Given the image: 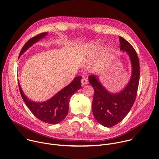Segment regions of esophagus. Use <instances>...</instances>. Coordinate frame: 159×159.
Instances as JSON below:
<instances>
[{
	"label": "esophagus",
	"instance_id": "34e87169",
	"mask_svg": "<svg viewBox=\"0 0 159 159\" xmlns=\"http://www.w3.org/2000/svg\"><path fill=\"white\" fill-rule=\"evenodd\" d=\"M87 84H88V80H87V78L84 77L83 79H82V80H81V85L82 86H84V85H86Z\"/></svg>",
	"mask_w": 159,
	"mask_h": 159
}]
</instances>
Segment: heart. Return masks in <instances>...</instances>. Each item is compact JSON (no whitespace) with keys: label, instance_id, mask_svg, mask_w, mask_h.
Segmentation results:
<instances>
[{"label":"heart","instance_id":"obj_1","mask_svg":"<svg viewBox=\"0 0 159 159\" xmlns=\"http://www.w3.org/2000/svg\"><path fill=\"white\" fill-rule=\"evenodd\" d=\"M103 43L101 42H93L90 43L86 48L85 50V57L88 59H92L97 57L100 51L103 48ZM111 52V48L108 47L106 48L103 53V60H105L108 58Z\"/></svg>","mask_w":159,"mask_h":159}]
</instances>
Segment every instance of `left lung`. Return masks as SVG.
Segmentation results:
<instances>
[{"label":"left lung","mask_w":159,"mask_h":159,"mask_svg":"<svg viewBox=\"0 0 159 159\" xmlns=\"http://www.w3.org/2000/svg\"><path fill=\"white\" fill-rule=\"evenodd\" d=\"M120 50L126 52L130 59L132 73L127 85L119 92L109 91L100 82L98 76L91 75L89 80L94 89L92 112L97 121L106 127L120 122L128 114L135 102L140 78L139 61L132 45L119 37Z\"/></svg>","instance_id":"obj_1"}]
</instances>
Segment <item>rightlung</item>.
<instances>
[{"label": "right lung", "mask_w": 159, "mask_h": 159, "mask_svg": "<svg viewBox=\"0 0 159 159\" xmlns=\"http://www.w3.org/2000/svg\"><path fill=\"white\" fill-rule=\"evenodd\" d=\"M47 32L42 33L28 40L22 47L19 57L35 43L44 39ZM81 76H78L66 87L59 91L50 99L37 102L29 99L24 93L19 81H18L21 96L31 112L41 121L49 124L55 125L62 122L69 112V104L72 95L81 88Z\"/></svg>", "instance_id": "add662e5"}]
</instances>
